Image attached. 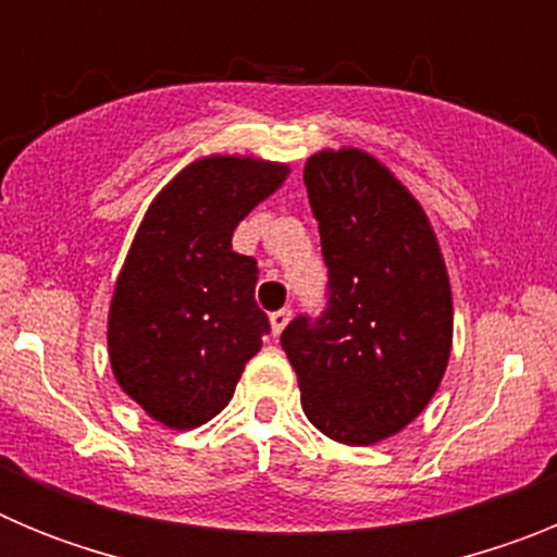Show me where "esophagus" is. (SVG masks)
<instances>
[{
	"mask_svg": "<svg viewBox=\"0 0 557 557\" xmlns=\"http://www.w3.org/2000/svg\"><path fill=\"white\" fill-rule=\"evenodd\" d=\"M289 318H293V312H289V309H278V312L270 314V329H273L275 337H278V334H282L284 329H287Z\"/></svg>",
	"mask_w": 557,
	"mask_h": 557,
	"instance_id": "34e87169",
	"label": "esophagus"
}]
</instances>
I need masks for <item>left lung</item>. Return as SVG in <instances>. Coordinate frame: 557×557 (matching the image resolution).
<instances>
[{
  "instance_id": "left-lung-1",
  "label": "left lung",
  "mask_w": 557,
  "mask_h": 557,
  "mask_svg": "<svg viewBox=\"0 0 557 557\" xmlns=\"http://www.w3.org/2000/svg\"><path fill=\"white\" fill-rule=\"evenodd\" d=\"M309 206L329 268V307L282 334L307 418L326 437L371 446L416 421L451 354V284L426 211L376 156H309Z\"/></svg>"
}]
</instances>
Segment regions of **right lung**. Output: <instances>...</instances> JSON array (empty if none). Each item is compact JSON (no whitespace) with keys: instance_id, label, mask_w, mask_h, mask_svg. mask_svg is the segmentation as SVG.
Wrapping results in <instances>:
<instances>
[{"instance_id":"right-lung-1","label":"right lung","mask_w":557,"mask_h":557,"mask_svg":"<svg viewBox=\"0 0 557 557\" xmlns=\"http://www.w3.org/2000/svg\"><path fill=\"white\" fill-rule=\"evenodd\" d=\"M253 156H203L152 198L108 309L116 385L159 424L195 430L225 410L245 362L262 348L253 256L234 228L287 181Z\"/></svg>"}]
</instances>
